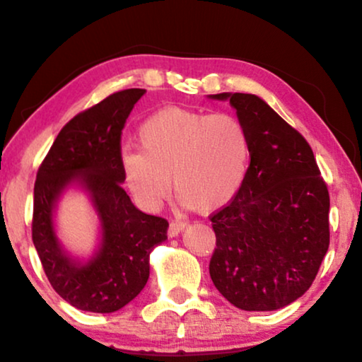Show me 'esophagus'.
<instances>
[{
    "mask_svg": "<svg viewBox=\"0 0 362 362\" xmlns=\"http://www.w3.org/2000/svg\"><path fill=\"white\" fill-rule=\"evenodd\" d=\"M183 229H185V224L182 221H172L169 224V237H177Z\"/></svg>",
    "mask_w": 362,
    "mask_h": 362,
    "instance_id": "esophagus-1",
    "label": "esophagus"
}]
</instances>
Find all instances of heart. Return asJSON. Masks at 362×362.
Returning <instances> with one entry per match:
<instances>
[{
    "mask_svg": "<svg viewBox=\"0 0 362 362\" xmlns=\"http://www.w3.org/2000/svg\"><path fill=\"white\" fill-rule=\"evenodd\" d=\"M138 143L141 151L122 154V174L148 209L160 206L174 182L185 206L216 211L237 195L249 169V133L229 113L167 107L143 122Z\"/></svg>",
    "mask_w": 362,
    "mask_h": 362,
    "instance_id": "obj_1",
    "label": "heart"
}]
</instances>
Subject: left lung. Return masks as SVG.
Returning <instances> with one entry per match:
<instances>
[{"label": "left lung", "instance_id": "1", "mask_svg": "<svg viewBox=\"0 0 362 362\" xmlns=\"http://www.w3.org/2000/svg\"><path fill=\"white\" fill-rule=\"evenodd\" d=\"M250 138V165L228 206L209 221V276L242 310H276L299 299L330 244V197L304 136L255 94L221 93Z\"/></svg>", "mask_w": 362, "mask_h": 362}]
</instances>
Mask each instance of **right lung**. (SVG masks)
<instances>
[{
  "label": "right lung",
  "mask_w": 362,
  "mask_h": 362,
  "mask_svg": "<svg viewBox=\"0 0 362 362\" xmlns=\"http://www.w3.org/2000/svg\"><path fill=\"white\" fill-rule=\"evenodd\" d=\"M144 89H125L78 113L58 133L37 172L32 240L52 288L79 310L110 314L141 293L149 255L169 223L134 206L122 188V129ZM71 186L88 193L101 226L95 255L83 262L57 240L52 214Z\"/></svg>",
  "instance_id": "add662e5"
}]
</instances>
